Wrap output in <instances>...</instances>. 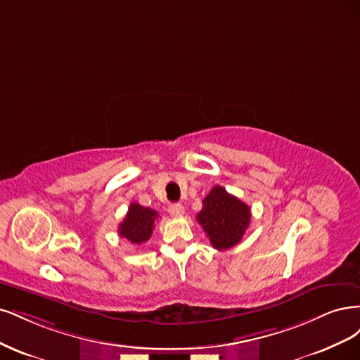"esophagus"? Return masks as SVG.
Segmentation results:
<instances>
[{
	"label": "esophagus",
	"mask_w": 360,
	"mask_h": 360,
	"mask_svg": "<svg viewBox=\"0 0 360 360\" xmlns=\"http://www.w3.org/2000/svg\"><path fill=\"white\" fill-rule=\"evenodd\" d=\"M184 206L181 205V203H172L170 206H169V214L172 215V217H182L184 215Z\"/></svg>",
	"instance_id": "obj_1"
}]
</instances>
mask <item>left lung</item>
I'll return each mask as SVG.
<instances>
[{
    "instance_id": "obj_1",
    "label": "left lung",
    "mask_w": 360,
    "mask_h": 360,
    "mask_svg": "<svg viewBox=\"0 0 360 360\" xmlns=\"http://www.w3.org/2000/svg\"><path fill=\"white\" fill-rule=\"evenodd\" d=\"M197 221L203 227L212 247L221 251L240 242L250 226L251 211L247 203L215 185L203 199V207L197 214Z\"/></svg>"
}]
</instances>
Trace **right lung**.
<instances>
[{
  "label": "right lung",
  "mask_w": 360,
  "mask_h": 360,
  "mask_svg": "<svg viewBox=\"0 0 360 360\" xmlns=\"http://www.w3.org/2000/svg\"><path fill=\"white\" fill-rule=\"evenodd\" d=\"M157 219V211L133 202L118 227V233L121 238L130 240L133 245H142L153 235Z\"/></svg>",
  "instance_id": "right-lung-1"
}]
</instances>
